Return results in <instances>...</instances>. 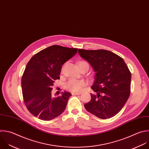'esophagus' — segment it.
Wrapping results in <instances>:
<instances>
[{"mask_svg": "<svg viewBox=\"0 0 149 149\" xmlns=\"http://www.w3.org/2000/svg\"><path fill=\"white\" fill-rule=\"evenodd\" d=\"M72 95H81V93H78V92H72Z\"/></svg>", "mask_w": 149, "mask_h": 149, "instance_id": "obj_1", "label": "esophagus"}]
</instances>
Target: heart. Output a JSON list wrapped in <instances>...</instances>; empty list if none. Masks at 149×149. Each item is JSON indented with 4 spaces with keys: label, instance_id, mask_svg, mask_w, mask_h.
Returning a JSON list of instances; mask_svg holds the SVG:
<instances>
[{
    "label": "heart",
    "instance_id": "b5f03b06",
    "mask_svg": "<svg viewBox=\"0 0 149 149\" xmlns=\"http://www.w3.org/2000/svg\"><path fill=\"white\" fill-rule=\"evenodd\" d=\"M87 65L89 67V64L86 61H81L79 63V65ZM86 85V82L84 80H78L75 79H70L65 85V88L73 92H79L82 91L83 86Z\"/></svg>",
    "mask_w": 149,
    "mask_h": 149
}]
</instances>
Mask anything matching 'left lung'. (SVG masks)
<instances>
[{
    "label": "left lung",
    "mask_w": 149,
    "mask_h": 149,
    "mask_svg": "<svg viewBox=\"0 0 149 149\" xmlns=\"http://www.w3.org/2000/svg\"><path fill=\"white\" fill-rule=\"evenodd\" d=\"M78 53L96 72L91 88L97 94L91 93V100L84 105L85 108L102 119L113 117L130 95L131 73L127 65L120 56L105 49H79Z\"/></svg>",
    "instance_id": "left-lung-1"
}]
</instances>
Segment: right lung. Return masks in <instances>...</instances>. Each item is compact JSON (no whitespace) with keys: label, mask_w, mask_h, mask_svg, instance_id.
I'll list each match as a JSON object with an SVG mask.
<instances>
[{"label":"right lung","mask_w":149,"mask_h":149,"mask_svg":"<svg viewBox=\"0 0 149 149\" xmlns=\"http://www.w3.org/2000/svg\"><path fill=\"white\" fill-rule=\"evenodd\" d=\"M77 51V48L53 45L34 55L27 63L22 78V93L26 108L34 116L50 120L65 109L72 95L64 91L53 97L52 86L60 78L62 65Z\"/></svg>","instance_id":"obj_1"}]
</instances>
